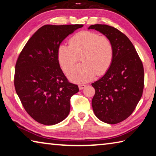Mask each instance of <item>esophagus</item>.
<instances>
[{
	"label": "esophagus",
	"mask_w": 156,
	"mask_h": 156,
	"mask_svg": "<svg viewBox=\"0 0 156 156\" xmlns=\"http://www.w3.org/2000/svg\"><path fill=\"white\" fill-rule=\"evenodd\" d=\"M78 87H79V89H80V90H82V89H83L84 88L86 87V85H85V84H80L78 85Z\"/></svg>",
	"instance_id": "34e87169"
}]
</instances>
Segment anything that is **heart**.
Returning a JSON list of instances; mask_svg holds the SVG:
<instances>
[{
    "instance_id": "b5f03b06",
    "label": "heart",
    "mask_w": 156,
    "mask_h": 156,
    "mask_svg": "<svg viewBox=\"0 0 156 156\" xmlns=\"http://www.w3.org/2000/svg\"><path fill=\"white\" fill-rule=\"evenodd\" d=\"M81 56L82 64L71 67ZM113 58V46L106 36L89 31L76 34L69 45L61 44L58 49V60L69 80L76 83L90 81L96 73L102 75L109 68Z\"/></svg>"
}]
</instances>
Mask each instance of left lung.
Instances as JSON below:
<instances>
[{
  "instance_id": "obj_1",
  "label": "left lung",
  "mask_w": 156,
  "mask_h": 156,
  "mask_svg": "<svg viewBox=\"0 0 156 156\" xmlns=\"http://www.w3.org/2000/svg\"><path fill=\"white\" fill-rule=\"evenodd\" d=\"M107 37L113 46L109 68L91 84L96 91L91 105L94 114L107 124L119 123L130 115L140 100L144 88V68L135 47L127 36L107 25H92Z\"/></svg>"
}]
</instances>
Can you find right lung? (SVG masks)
I'll list each match as a JSON object with an SVG mask.
<instances>
[{
  "instance_id": "add662e5",
  "label": "right lung",
  "mask_w": 156,
  "mask_h": 156,
  "mask_svg": "<svg viewBox=\"0 0 156 156\" xmlns=\"http://www.w3.org/2000/svg\"><path fill=\"white\" fill-rule=\"evenodd\" d=\"M83 25H46L26 43L15 67L14 86L23 106L33 119L54 125L67 117L70 98L78 93L60 67L58 49Z\"/></svg>"
}]
</instances>
